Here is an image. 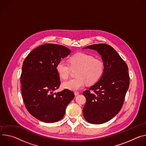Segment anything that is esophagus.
<instances>
[{
  "label": "esophagus",
  "mask_w": 146,
  "mask_h": 146,
  "mask_svg": "<svg viewBox=\"0 0 146 146\" xmlns=\"http://www.w3.org/2000/svg\"><path fill=\"white\" fill-rule=\"evenodd\" d=\"M74 94H75V96H78V95L79 94V93L78 92H74Z\"/></svg>",
  "instance_id": "obj_1"
}]
</instances>
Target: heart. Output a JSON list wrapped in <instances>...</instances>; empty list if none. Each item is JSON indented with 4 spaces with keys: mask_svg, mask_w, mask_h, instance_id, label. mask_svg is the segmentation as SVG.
Here are the masks:
<instances>
[{
    "mask_svg": "<svg viewBox=\"0 0 146 146\" xmlns=\"http://www.w3.org/2000/svg\"><path fill=\"white\" fill-rule=\"evenodd\" d=\"M69 61L70 65L61 60L56 67L57 72L62 79H67L69 76L71 68H77L75 72L76 77L62 83V87L65 89L77 90L82 88L85 83L93 84L100 79L104 71L103 62L88 54L77 53L71 56Z\"/></svg>",
    "mask_w": 146,
    "mask_h": 146,
    "instance_id": "1",
    "label": "heart"
}]
</instances>
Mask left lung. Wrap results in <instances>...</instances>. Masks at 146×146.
<instances>
[{
    "label": "left lung",
    "mask_w": 146,
    "mask_h": 146,
    "mask_svg": "<svg viewBox=\"0 0 146 146\" xmlns=\"http://www.w3.org/2000/svg\"><path fill=\"white\" fill-rule=\"evenodd\" d=\"M85 48L94 50L100 54L104 71L99 81L83 92L86 100L83 115L88 122L101 124L114 117L122 108L129 86L128 67L108 44H94Z\"/></svg>",
    "instance_id": "obj_1"
}]
</instances>
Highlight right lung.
I'll return each instance as SVG.
<instances>
[{
	"label": "right lung",
	"instance_id": "right-lung-1",
	"mask_svg": "<svg viewBox=\"0 0 146 146\" xmlns=\"http://www.w3.org/2000/svg\"><path fill=\"white\" fill-rule=\"evenodd\" d=\"M71 53L62 45L46 43L31 51L23 62L21 92L27 110L36 119L46 123L62 119L74 93L64 89L53 93L60 85L57 63Z\"/></svg>",
	"mask_w": 146,
	"mask_h": 146
}]
</instances>
